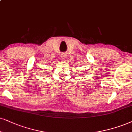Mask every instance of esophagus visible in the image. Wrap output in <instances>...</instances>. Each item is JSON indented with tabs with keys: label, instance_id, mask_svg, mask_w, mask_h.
Listing matches in <instances>:
<instances>
[{
	"label": "esophagus",
	"instance_id": "esophagus-1",
	"mask_svg": "<svg viewBox=\"0 0 132 132\" xmlns=\"http://www.w3.org/2000/svg\"><path fill=\"white\" fill-rule=\"evenodd\" d=\"M66 54L65 53H62V54H61V58L63 60H65V58H66Z\"/></svg>",
	"mask_w": 132,
	"mask_h": 132
}]
</instances>
